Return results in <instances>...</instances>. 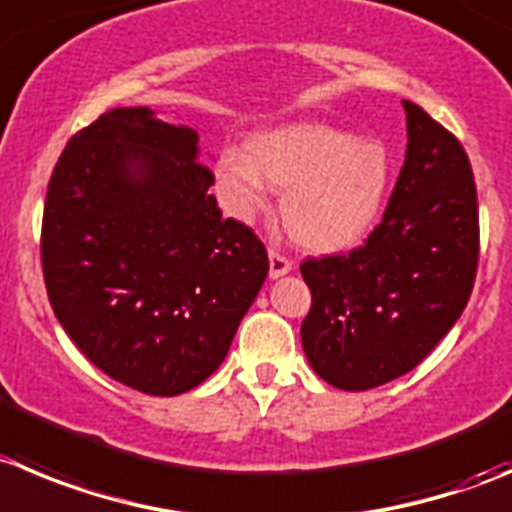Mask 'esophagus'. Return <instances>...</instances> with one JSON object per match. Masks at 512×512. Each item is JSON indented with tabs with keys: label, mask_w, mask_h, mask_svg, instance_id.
I'll return each instance as SVG.
<instances>
[{
	"label": "esophagus",
	"mask_w": 512,
	"mask_h": 512,
	"mask_svg": "<svg viewBox=\"0 0 512 512\" xmlns=\"http://www.w3.org/2000/svg\"><path fill=\"white\" fill-rule=\"evenodd\" d=\"M289 271H291V261L286 259L284 253H279V251H274V248H271V251H269V274H271V279H279V276L289 274Z\"/></svg>",
	"instance_id": "esophagus-1"
}]
</instances>
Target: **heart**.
<instances>
[{
  "label": "heart",
  "mask_w": 512,
  "mask_h": 512,
  "mask_svg": "<svg viewBox=\"0 0 512 512\" xmlns=\"http://www.w3.org/2000/svg\"><path fill=\"white\" fill-rule=\"evenodd\" d=\"M216 191L238 221L269 211L271 191L284 193L281 218L291 236L314 251H344L379 221L392 180L384 143L354 138L326 123H294L226 148L216 160Z\"/></svg>",
  "instance_id": "heart-1"
}]
</instances>
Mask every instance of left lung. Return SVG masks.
Masks as SVG:
<instances>
[{"label":"left lung","instance_id":"8db88e82","mask_svg":"<svg viewBox=\"0 0 512 512\" xmlns=\"http://www.w3.org/2000/svg\"><path fill=\"white\" fill-rule=\"evenodd\" d=\"M382 223L364 246L306 259L311 309L301 344L311 369L347 392L415 369L460 319L480 253L478 191L460 140L420 105Z\"/></svg>","mask_w":512,"mask_h":512}]
</instances>
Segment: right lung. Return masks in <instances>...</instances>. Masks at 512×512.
I'll return each instance as SVG.
<instances>
[{
    "mask_svg": "<svg viewBox=\"0 0 512 512\" xmlns=\"http://www.w3.org/2000/svg\"><path fill=\"white\" fill-rule=\"evenodd\" d=\"M198 133L115 107L72 135L42 216L57 321L97 369L153 397L198 387L226 359L269 274L259 236L221 218Z\"/></svg>",
    "mask_w": 512,
    "mask_h": 512,
    "instance_id": "1",
    "label": "right lung"
}]
</instances>
